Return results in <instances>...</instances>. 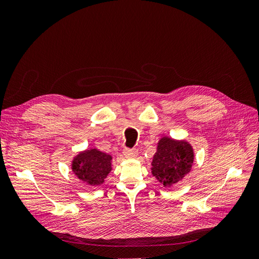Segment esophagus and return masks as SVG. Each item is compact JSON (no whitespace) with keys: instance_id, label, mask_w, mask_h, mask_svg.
I'll return each instance as SVG.
<instances>
[{"instance_id":"obj_1","label":"esophagus","mask_w":259,"mask_h":259,"mask_svg":"<svg viewBox=\"0 0 259 259\" xmlns=\"http://www.w3.org/2000/svg\"><path fill=\"white\" fill-rule=\"evenodd\" d=\"M124 155L126 156V158H135V156L138 154V151L136 149H128V148H125L124 151H123Z\"/></svg>"}]
</instances>
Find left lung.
<instances>
[{"label":"left lung","mask_w":259,"mask_h":259,"mask_svg":"<svg viewBox=\"0 0 259 259\" xmlns=\"http://www.w3.org/2000/svg\"><path fill=\"white\" fill-rule=\"evenodd\" d=\"M194 161L192 146L186 140L162 137L151 162V173L164 187H171L189 174Z\"/></svg>","instance_id":"1"}]
</instances>
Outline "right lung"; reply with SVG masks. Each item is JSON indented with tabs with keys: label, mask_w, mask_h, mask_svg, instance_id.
I'll list each match as a JSON object with an SVG mask.
<instances>
[{
	"label": "right lung",
	"mask_w": 259,
	"mask_h": 259,
	"mask_svg": "<svg viewBox=\"0 0 259 259\" xmlns=\"http://www.w3.org/2000/svg\"><path fill=\"white\" fill-rule=\"evenodd\" d=\"M112 156L96 148L86 149L76 154L71 163L74 175L90 186L103 185L112 169Z\"/></svg>",
	"instance_id": "add662e5"
}]
</instances>
